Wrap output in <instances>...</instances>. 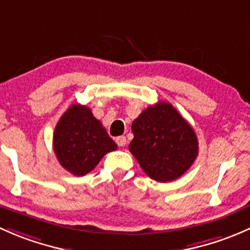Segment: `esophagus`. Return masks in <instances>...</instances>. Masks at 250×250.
<instances>
[{
	"label": "esophagus",
	"instance_id": "obj_1",
	"mask_svg": "<svg viewBox=\"0 0 250 250\" xmlns=\"http://www.w3.org/2000/svg\"><path fill=\"white\" fill-rule=\"evenodd\" d=\"M115 142L119 146H124L126 144V137L125 136H119V137L115 138Z\"/></svg>",
	"mask_w": 250,
	"mask_h": 250
}]
</instances>
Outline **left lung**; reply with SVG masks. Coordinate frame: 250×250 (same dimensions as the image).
Masks as SVG:
<instances>
[{
	"label": "left lung",
	"instance_id": "8db88e82",
	"mask_svg": "<svg viewBox=\"0 0 250 250\" xmlns=\"http://www.w3.org/2000/svg\"><path fill=\"white\" fill-rule=\"evenodd\" d=\"M131 151L148 177L172 182L190 168L199 153L196 133L171 104L158 102L133 120Z\"/></svg>",
	"mask_w": 250,
	"mask_h": 250
}]
</instances>
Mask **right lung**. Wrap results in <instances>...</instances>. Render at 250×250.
<instances>
[{
	"instance_id": "right-lung-1",
	"label": "right lung",
	"mask_w": 250,
	"mask_h": 250,
	"mask_svg": "<svg viewBox=\"0 0 250 250\" xmlns=\"http://www.w3.org/2000/svg\"><path fill=\"white\" fill-rule=\"evenodd\" d=\"M53 146L61 166L78 177L92 171L107 153L118 148L91 109L82 104H72L63 113L54 131Z\"/></svg>"
}]
</instances>
